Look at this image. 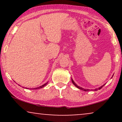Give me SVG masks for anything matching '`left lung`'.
Instances as JSON below:
<instances>
[{
    "instance_id": "left-lung-1",
    "label": "left lung",
    "mask_w": 122,
    "mask_h": 122,
    "mask_svg": "<svg viewBox=\"0 0 122 122\" xmlns=\"http://www.w3.org/2000/svg\"><path fill=\"white\" fill-rule=\"evenodd\" d=\"M71 81H72V83H73V84H74V86H76V87H77L78 88H79V89H81V90H82V91H89V90H88V89H84V88H81V87H80V86H77V85H76V83H74V81H73V79H71ZM104 85H105V84H104V85H103V86H101V87H99V88H98V89H101V88H102V87H103V86H104ZM94 91H97V89H94Z\"/></svg>"
}]
</instances>
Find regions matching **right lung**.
Listing matches in <instances>:
<instances>
[{"instance_id":"right-lung-1","label":"right lung","mask_w":122,"mask_h":122,"mask_svg":"<svg viewBox=\"0 0 122 122\" xmlns=\"http://www.w3.org/2000/svg\"><path fill=\"white\" fill-rule=\"evenodd\" d=\"M47 84V83H46V84H44L42 85V86H39V87H37V88H33V89H40V88H42L43 87H44V86H46V85Z\"/></svg>"}]
</instances>
